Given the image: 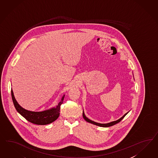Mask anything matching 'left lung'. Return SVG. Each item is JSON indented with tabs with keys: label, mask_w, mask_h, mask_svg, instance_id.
<instances>
[{
	"label": "left lung",
	"mask_w": 158,
	"mask_h": 158,
	"mask_svg": "<svg viewBox=\"0 0 158 158\" xmlns=\"http://www.w3.org/2000/svg\"><path fill=\"white\" fill-rule=\"evenodd\" d=\"M128 112H129V111H128ZM128 113H125L121 118H120L118 119V120L115 121H113V122L107 123V124H99V123H95V122H94V121H93L90 120V119H89L88 118H87V117H85V114L84 111H83V118L85 119L87 122H89V123H91V124H94V125H95L99 126V127H111V126H113V125H115V124H117V123H119L122 119L124 118V117L128 114Z\"/></svg>",
	"instance_id": "8db88e82"
}]
</instances>
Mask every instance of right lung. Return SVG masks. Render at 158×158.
Returning <instances> with one entry per match:
<instances>
[{
  "label": "right lung",
  "instance_id": "add662e5",
  "mask_svg": "<svg viewBox=\"0 0 158 158\" xmlns=\"http://www.w3.org/2000/svg\"><path fill=\"white\" fill-rule=\"evenodd\" d=\"M11 97L14 105L17 111L26 119L33 124L37 125H47L51 124L57 119L60 115V106L63 103L64 95L56 107L45 111L35 112L29 111L22 107L15 100L13 90L11 89Z\"/></svg>",
  "mask_w": 158,
  "mask_h": 158
}]
</instances>
